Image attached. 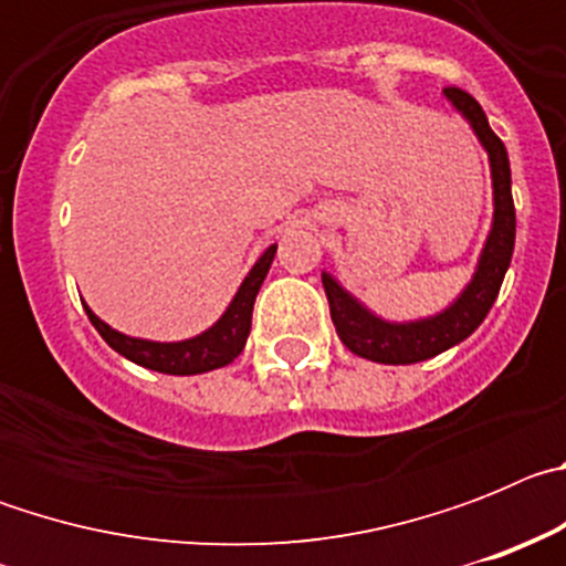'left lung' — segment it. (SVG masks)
Wrapping results in <instances>:
<instances>
[{
  "instance_id": "obj_1",
  "label": "left lung",
  "mask_w": 566,
  "mask_h": 566,
  "mask_svg": "<svg viewBox=\"0 0 566 566\" xmlns=\"http://www.w3.org/2000/svg\"><path fill=\"white\" fill-rule=\"evenodd\" d=\"M444 96L468 118L482 147L488 149L490 175H493V227H490L488 240H484L473 280L451 306L433 314V317L411 319V323H388V319L368 312L357 297L345 292L332 274L323 272V289H326L328 308H332V319L339 339H343L348 352L371 359V363H422V359L437 357V354L448 352L462 339H468L482 326L490 306L496 303L504 272H507L510 258H513L516 207H513V192H510L507 149H504L502 138L490 129L488 115L479 107L476 98L459 87H444Z\"/></svg>"
}]
</instances>
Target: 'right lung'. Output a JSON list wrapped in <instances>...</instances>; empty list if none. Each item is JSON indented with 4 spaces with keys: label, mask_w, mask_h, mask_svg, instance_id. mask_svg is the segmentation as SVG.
Instances as JSON below:
<instances>
[{
    "label": "right lung",
    "mask_w": 566,
    "mask_h": 566,
    "mask_svg": "<svg viewBox=\"0 0 566 566\" xmlns=\"http://www.w3.org/2000/svg\"><path fill=\"white\" fill-rule=\"evenodd\" d=\"M274 252H277V243L260 254V260L252 266V272H249L247 277H243V283H240L238 294L232 297L229 308L221 314V319H218L212 328H207V332L198 334V337L181 339V343H155V339L127 337V334L109 328L104 319H98L96 314L90 312V306H84V312H87L90 323L96 326V332L102 334L104 343H107L113 352L133 359L135 365H144L149 371L175 374V377L214 371V368H223V365L232 363V359L243 352L249 328H252L254 297H258L263 280H266Z\"/></svg>",
    "instance_id": "1"
}]
</instances>
